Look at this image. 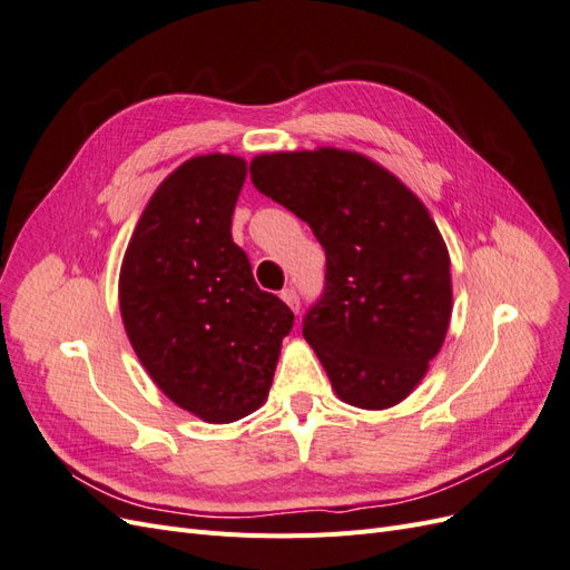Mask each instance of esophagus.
Wrapping results in <instances>:
<instances>
[{"label": "esophagus", "instance_id": "1", "mask_svg": "<svg viewBox=\"0 0 570 570\" xmlns=\"http://www.w3.org/2000/svg\"><path fill=\"white\" fill-rule=\"evenodd\" d=\"M281 299L292 308V312L299 314V297H297V289L295 287H285L281 292Z\"/></svg>", "mask_w": 570, "mask_h": 570}]
</instances>
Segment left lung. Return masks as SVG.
Returning <instances> with one entry per match:
<instances>
[{"label":"left lung","mask_w":570,"mask_h":570,"mask_svg":"<svg viewBox=\"0 0 570 570\" xmlns=\"http://www.w3.org/2000/svg\"><path fill=\"white\" fill-rule=\"evenodd\" d=\"M249 170L325 249V289L302 333L335 394L368 411L404 402L452 318L450 252L425 204L350 149L258 154Z\"/></svg>","instance_id":"1"}]
</instances>
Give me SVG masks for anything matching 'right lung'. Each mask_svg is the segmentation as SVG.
Segmentation results:
<instances>
[{
	"mask_svg": "<svg viewBox=\"0 0 570 570\" xmlns=\"http://www.w3.org/2000/svg\"><path fill=\"white\" fill-rule=\"evenodd\" d=\"M247 178L235 154L187 159L154 189L118 275L126 335L170 402L233 423L266 402L292 312L258 289L230 218Z\"/></svg>",
	"mask_w": 570,
	"mask_h": 570,
	"instance_id": "obj_1",
	"label": "right lung"
}]
</instances>
